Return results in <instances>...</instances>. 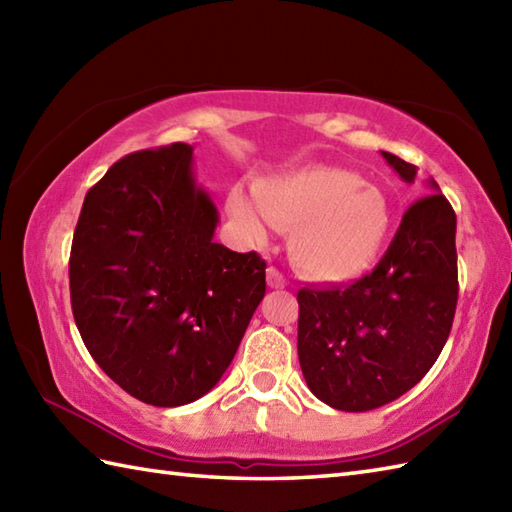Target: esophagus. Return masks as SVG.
Segmentation results:
<instances>
[{
    "instance_id": "1",
    "label": "esophagus",
    "mask_w": 512,
    "mask_h": 512,
    "mask_svg": "<svg viewBox=\"0 0 512 512\" xmlns=\"http://www.w3.org/2000/svg\"><path fill=\"white\" fill-rule=\"evenodd\" d=\"M288 284L286 277L279 273L277 268H268V286L270 288H284Z\"/></svg>"
}]
</instances>
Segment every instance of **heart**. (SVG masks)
Returning a JSON list of instances; mask_svg holds the SVG:
<instances>
[{
  "mask_svg": "<svg viewBox=\"0 0 512 512\" xmlns=\"http://www.w3.org/2000/svg\"><path fill=\"white\" fill-rule=\"evenodd\" d=\"M228 211L253 237L268 224L292 228L290 255L314 279L352 281L378 262L394 222L387 195L358 173L308 165L255 182V193L235 184Z\"/></svg>",
  "mask_w": 512,
  "mask_h": 512,
  "instance_id": "obj_1",
  "label": "heart"
}]
</instances>
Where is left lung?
Returning a JSON list of instances; mask_svg holds the SVG:
<instances>
[{
    "label": "left lung",
    "mask_w": 512,
    "mask_h": 512,
    "mask_svg": "<svg viewBox=\"0 0 512 512\" xmlns=\"http://www.w3.org/2000/svg\"><path fill=\"white\" fill-rule=\"evenodd\" d=\"M405 182L418 169L380 151ZM413 202L378 266L352 286L301 288L297 350L310 391L369 411L418 385L438 361L458 306L455 213L436 180Z\"/></svg>",
    "instance_id": "obj_1"
}]
</instances>
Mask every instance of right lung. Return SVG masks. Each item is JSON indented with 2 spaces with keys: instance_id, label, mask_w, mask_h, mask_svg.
I'll list each match as a JSON object with an SVG mask.
<instances>
[{
  "instance_id": "right-lung-1",
  "label": "right lung",
  "mask_w": 512,
  "mask_h": 512,
  "mask_svg": "<svg viewBox=\"0 0 512 512\" xmlns=\"http://www.w3.org/2000/svg\"><path fill=\"white\" fill-rule=\"evenodd\" d=\"M193 147L136 151L85 195L70 253L76 328L103 372L154 407L202 398L266 295V262L215 244Z\"/></svg>"
}]
</instances>
